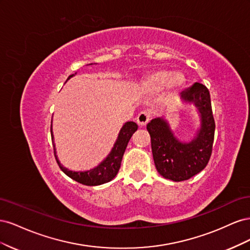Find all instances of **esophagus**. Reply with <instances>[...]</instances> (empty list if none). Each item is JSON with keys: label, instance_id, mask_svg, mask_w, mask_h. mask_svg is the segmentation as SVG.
Instances as JSON below:
<instances>
[{"label": "esophagus", "instance_id": "esophagus-1", "mask_svg": "<svg viewBox=\"0 0 250 250\" xmlns=\"http://www.w3.org/2000/svg\"><path fill=\"white\" fill-rule=\"evenodd\" d=\"M149 120H150L149 112L144 110V111H141V112L139 113V116H138V118H137V122H138V124H139L141 127H143V126H145V125L149 122Z\"/></svg>", "mask_w": 250, "mask_h": 250}]
</instances>
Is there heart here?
I'll return each instance as SVG.
<instances>
[{
  "label": "heart",
  "mask_w": 250,
  "mask_h": 250,
  "mask_svg": "<svg viewBox=\"0 0 250 250\" xmlns=\"http://www.w3.org/2000/svg\"><path fill=\"white\" fill-rule=\"evenodd\" d=\"M185 76L179 72L172 73L169 70H157L151 73L143 82V88L149 93L160 92L166 85L170 93H175L185 85Z\"/></svg>",
  "instance_id": "1"
}]
</instances>
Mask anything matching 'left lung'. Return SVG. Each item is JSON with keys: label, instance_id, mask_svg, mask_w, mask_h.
Instances as JSON below:
<instances>
[{"label": "left lung", "instance_id": "8db88e82", "mask_svg": "<svg viewBox=\"0 0 250 250\" xmlns=\"http://www.w3.org/2000/svg\"><path fill=\"white\" fill-rule=\"evenodd\" d=\"M184 104H192L198 112L200 126L190 142L175 137L169 122L163 117L147 124L153 160L157 172L164 178L183 181L202 171L208 165L214 143L215 121L211 112L208 89L201 83L180 94Z\"/></svg>", "mask_w": 250, "mask_h": 250}]
</instances>
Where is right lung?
Instances as JSON below:
<instances>
[{
    "label": "right lung",
    "instance_id": "right-lung-1",
    "mask_svg": "<svg viewBox=\"0 0 250 250\" xmlns=\"http://www.w3.org/2000/svg\"><path fill=\"white\" fill-rule=\"evenodd\" d=\"M92 64V63H90ZM75 75H71L67 78L69 80ZM138 130V125L134 122H126L118 134V138L116 143L113 144V147L109 154L104 158V160L95 167L94 169H90L87 171H71L69 169L64 168L63 166L60 164L58 157L56 155V148L54 143V135H53V130L51 127V134H52V142L53 147H54V154L57 161V164L59 165V168L62 170L64 174L71 177L72 179L76 180L77 183L85 185V186H100L105 183H108L111 179L116 177V175L119 172V169L121 167V162L124 155V152L127 147V144L131 139L132 134Z\"/></svg>",
    "mask_w": 250,
    "mask_h": 250
}]
</instances>
